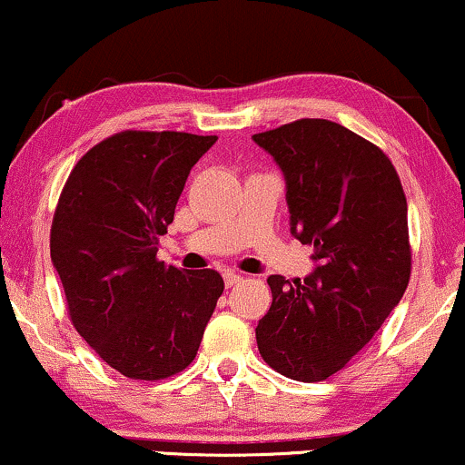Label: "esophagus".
<instances>
[{
	"label": "esophagus",
	"mask_w": 465,
	"mask_h": 465,
	"mask_svg": "<svg viewBox=\"0 0 465 465\" xmlns=\"http://www.w3.org/2000/svg\"><path fill=\"white\" fill-rule=\"evenodd\" d=\"M242 276H239V273H232V272H226L223 273V282H226V286H234V284H239L242 282Z\"/></svg>",
	"instance_id": "34e87169"
}]
</instances>
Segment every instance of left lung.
Returning <instances> with one entry per match:
<instances>
[{
  "instance_id": "obj_1",
  "label": "left lung",
  "mask_w": 465,
  "mask_h": 465,
  "mask_svg": "<svg viewBox=\"0 0 465 465\" xmlns=\"http://www.w3.org/2000/svg\"><path fill=\"white\" fill-rule=\"evenodd\" d=\"M254 142L286 179L291 232L314 248L303 282L269 276L259 321L262 360L297 381H323L351 362L408 289V200L388 154L342 124L302 118Z\"/></svg>"
}]
</instances>
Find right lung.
<instances>
[{
  "instance_id": "right-lung-1",
  "label": "right lung",
  "mask_w": 465,
  "mask_h": 465,
  "mask_svg": "<svg viewBox=\"0 0 465 465\" xmlns=\"http://www.w3.org/2000/svg\"><path fill=\"white\" fill-rule=\"evenodd\" d=\"M217 135L114 134L74 163L51 222V261L74 330L120 375L157 381L185 371L223 280L157 259L189 170Z\"/></svg>"
}]
</instances>
